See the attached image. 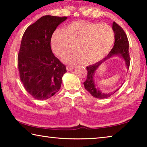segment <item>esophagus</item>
<instances>
[{"label": "esophagus", "instance_id": "esophagus-1", "mask_svg": "<svg viewBox=\"0 0 147 147\" xmlns=\"http://www.w3.org/2000/svg\"><path fill=\"white\" fill-rule=\"evenodd\" d=\"M74 66H67L66 67V69L67 71H71V70H73V69H74Z\"/></svg>", "mask_w": 147, "mask_h": 147}]
</instances>
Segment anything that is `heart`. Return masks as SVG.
Instances as JSON below:
<instances>
[{
	"label": "heart",
	"instance_id": "heart-1",
	"mask_svg": "<svg viewBox=\"0 0 147 147\" xmlns=\"http://www.w3.org/2000/svg\"><path fill=\"white\" fill-rule=\"evenodd\" d=\"M114 39L113 30L107 24L74 22L69 24L65 31L58 30L54 33L51 46L57 56H62L73 49V44H78V51L67 54L63 58V62L76 64L87 59L88 63H94L108 54Z\"/></svg>",
	"mask_w": 147,
	"mask_h": 147
}]
</instances>
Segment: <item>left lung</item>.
I'll list each match as a JSON object with an SVG mask.
<instances>
[{
  "label": "left lung",
  "instance_id": "8db88e82",
  "mask_svg": "<svg viewBox=\"0 0 147 147\" xmlns=\"http://www.w3.org/2000/svg\"><path fill=\"white\" fill-rule=\"evenodd\" d=\"M112 28L115 34V43L113 49L111 50L108 56L105 57L103 59H102L97 63L91 65L86 67L88 74H87V79L84 82V87L87 91H89L92 96L94 98H106L112 95L118 90V88L113 92L108 93H102L100 90H99L96 86V83L94 80V74L96 71L98 70L104 61L108 60L113 56L120 57L125 62L126 69L128 70L130 67V54H129V43L128 38L126 36L125 32L121 27L118 25L115 22L113 23Z\"/></svg>",
  "mask_w": 147,
  "mask_h": 147
}]
</instances>
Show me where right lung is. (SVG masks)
<instances>
[{
    "label": "right lung",
    "mask_w": 147,
    "mask_h": 147,
    "mask_svg": "<svg viewBox=\"0 0 147 147\" xmlns=\"http://www.w3.org/2000/svg\"><path fill=\"white\" fill-rule=\"evenodd\" d=\"M67 17L45 16L30 25L22 38L18 54L21 80L26 91L37 100H47L61 88L66 67L54 55L52 36Z\"/></svg>",
    "instance_id": "obj_1"
}]
</instances>
